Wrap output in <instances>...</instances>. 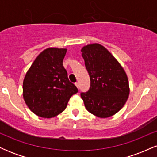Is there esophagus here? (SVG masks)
Returning <instances> with one entry per match:
<instances>
[{
    "instance_id": "esophagus-1",
    "label": "esophagus",
    "mask_w": 157,
    "mask_h": 157,
    "mask_svg": "<svg viewBox=\"0 0 157 157\" xmlns=\"http://www.w3.org/2000/svg\"><path fill=\"white\" fill-rule=\"evenodd\" d=\"M75 86H76V87L77 88V89H79V88H80V86H79L78 82H76V83H75Z\"/></svg>"
}]
</instances>
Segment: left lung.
<instances>
[{
    "instance_id": "obj_1",
    "label": "left lung",
    "mask_w": 157,
    "mask_h": 157,
    "mask_svg": "<svg viewBox=\"0 0 157 157\" xmlns=\"http://www.w3.org/2000/svg\"><path fill=\"white\" fill-rule=\"evenodd\" d=\"M90 77V89L81 93L87 111L100 118H107L123 107L130 93L125 70L112 54L101 44L81 48Z\"/></svg>"
}]
</instances>
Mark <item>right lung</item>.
<instances>
[{
	"label": "right lung",
	"mask_w": 157,
	"mask_h": 157,
	"mask_svg": "<svg viewBox=\"0 0 157 157\" xmlns=\"http://www.w3.org/2000/svg\"><path fill=\"white\" fill-rule=\"evenodd\" d=\"M67 48L51 47L36 57L25 75L23 100L37 116L52 118L66 109L69 99L78 91L63 66Z\"/></svg>",
	"instance_id": "1"
}]
</instances>
